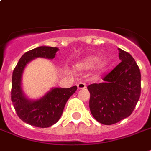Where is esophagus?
Masks as SVG:
<instances>
[{"label":"esophagus","instance_id":"34e87169","mask_svg":"<svg viewBox=\"0 0 151 151\" xmlns=\"http://www.w3.org/2000/svg\"><path fill=\"white\" fill-rule=\"evenodd\" d=\"M86 87V85L84 83L80 82V83H78V89H79V90H81V89H85Z\"/></svg>","mask_w":151,"mask_h":151}]
</instances>
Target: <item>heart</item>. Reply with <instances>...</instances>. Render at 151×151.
<instances>
[{
  "mask_svg": "<svg viewBox=\"0 0 151 151\" xmlns=\"http://www.w3.org/2000/svg\"><path fill=\"white\" fill-rule=\"evenodd\" d=\"M100 58L96 55H90L87 57L84 58L82 60L78 63L77 68L80 70H91L93 68L97 66L96 70L99 73L104 72L105 69L108 67V61L106 60H101L100 62Z\"/></svg>",
  "mask_w": 151,
  "mask_h": 151,
  "instance_id": "b5f03b06",
  "label": "heart"
}]
</instances>
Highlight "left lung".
Listing matches in <instances>:
<instances>
[{"mask_svg":"<svg viewBox=\"0 0 151 151\" xmlns=\"http://www.w3.org/2000/svg\"><path fill=\"white\" fill-rule=\"evenodd\" d=\"M119 50V65L103 78L104 82L87 86L89 107L95 119L111 125L127 118L141 96V72L130 54Z\"/></svg>","mask_w":151,"mask_h":151,"instance_id":"left-lung-1","label":"left lung"}]
</instances>
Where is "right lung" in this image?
<instances>
[{
  "label": "right lung",
  "instance_id": "right-lung-1",
  "mask_svg": "<svg viewBox=\"0 0 151 151\" xmlns=\"http://www.w3.org/2000/svg\"><path fill=\"white\" fill-rule=\"evenodd\" d=\"M58 50L57 47H37L24 53L14 69L11 101L19 119L32 126L44 128L57 123L63 114L67 101L77 91V86L69 88L55 87L36 101L27 98L23 92L21 79L27 64L39 57L52 60Z\"/></svg>",
  "mask_w": 151,
  "mask_h": 151
}]
</instances>
